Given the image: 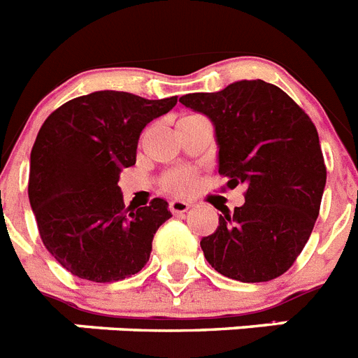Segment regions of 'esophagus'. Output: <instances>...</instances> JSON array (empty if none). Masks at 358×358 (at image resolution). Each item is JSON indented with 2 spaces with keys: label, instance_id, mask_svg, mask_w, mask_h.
<instances>
[{
  "label": "esophagus",
  "instance_id": "1",
  "mask_svg": "<svg viewBox=\"0 0 358 358\" xmlns=\"http://www.w3.org/2000/svg\"><path fill=\"white\" fill-rule=\"evenodd\" d=\"M189 207H191V203L184 202V200H171L169 202V209L174 215H182V213L187 211Z\"/></svg>",
  "mask_w": 358,
  "mask_h": 358
}]
</instances>
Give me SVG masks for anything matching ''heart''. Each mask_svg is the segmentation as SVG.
Instances as JSON below:
<instances>
[{"label":"heart","instance_id":"1","mask_svg":"<svg viewBox=\"0 0 358 358\" xmlns=\"http://www.w3.org/2000/svg\"><path fill=\"white\" fill-rule=\"evenodd\" d=\"M196 185L194 174L187 169H174L164 176V187L174 194L191 193Z\"/></svg>","mask_w":358,"mask_h":358}]
</instances>
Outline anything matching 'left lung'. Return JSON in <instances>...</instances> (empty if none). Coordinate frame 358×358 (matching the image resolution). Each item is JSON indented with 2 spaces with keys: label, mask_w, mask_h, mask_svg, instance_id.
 <instances>
[{
  "label": "left lung",
  "mask_w": 358,
  "mask_h": 358,
  "mask_svg": "<svg viewBox=\"0 0 358 358\" xmlns=\"http://www.w3.org/2000/svg\"><path fill=\"white\" fill-rule=\"evenodd\" d=\"M215 125L218 173L245 187V203L220 209L218 227L200 245L220 275L267 282L293 266L317 222L326 165L317 127L286 92L242 80L218 92L180 98Z\"/></svg>",
  "instance_id": "obj_1"
}]
</instances>
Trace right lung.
<instances>
[{"instance_id":"add662e5","label":"right lung","mask_w":358,"mask_h":358,"mask_svg":"<svg viewBox=\"0 0 358 358\" xmlns=\"http://www.w3.org/2000/svg\"><path fill=\"white\" fill-rule=\"evenodd\" d=\"M178 98L145 100L98 91L63 103L41 125L31 152L29 200L45 248L78 278L116 282L136 275L169 203L125 207L120 173L136 164L140 134Z\"/></svg>"}]
</instances>
